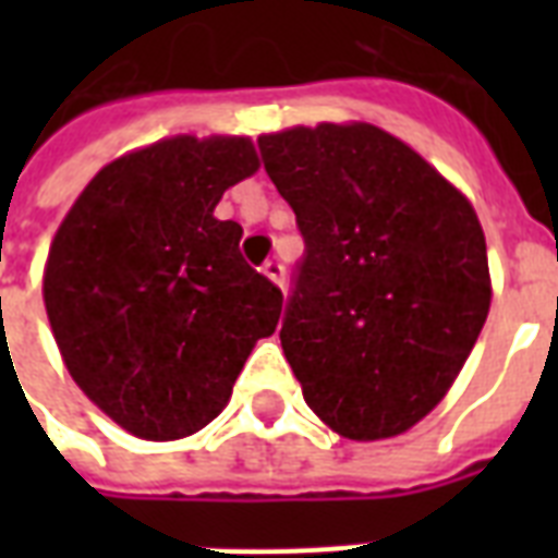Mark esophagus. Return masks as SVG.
<instances>
[{"label":"esophagus","mask_w":558,"mask_h":558,"mask_svg":"<svg viewBox=\"0 0 558 558\" xmlns=\"http://www.w3.org/2000/svg\"><path fill=\"white\" fill-rule=\"evenodd\" d=\"M263 275L275 283V287H283V266L278 260H269L263 266Z\"/></svg>","instance_id":"1"}]
</instances>
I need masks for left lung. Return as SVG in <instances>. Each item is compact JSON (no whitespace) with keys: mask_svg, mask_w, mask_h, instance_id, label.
Instances as JSON below:
<instances>
[{"mask_svg":"<svg viewBox=\"0 0 558 558\" xmlns=\"http://www.w3.org/2000/svg\"><path fill=\"white\" fill-rule=\"evenodd\" d=\"M257 144L306 240L280 327L306 405L348 440L405 434L449 393L493 304L472 202L365 121Z\"/></svg>","mask_w":558,"mask_h":558,"instance_id":"1","label":"left lung"}]
</instances>
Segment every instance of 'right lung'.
I'll return each mask as SVG.
<instances>
[{
    "instance_id": "1",
    "label": "right lung",
    "mask_w": 558,
    "mask_h": 558,
    "mask_svg": "<svg viewBox=\"0 0 558 558\" xmlns=\"http://www.w3.org/2000/svg\"><path fill=\"white\" fill-rule=\"evenodd\" d=\"M248 135H173L92 177L57 228L43 301L77 388L142 440H182L219 416L283 295L217 219L254 177Z\"/></svg>"
}]
</instances>
